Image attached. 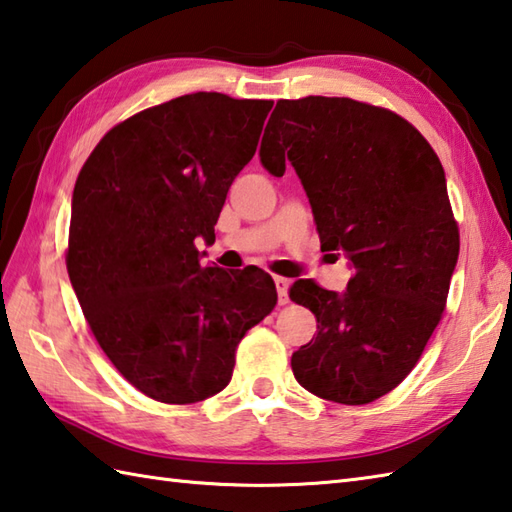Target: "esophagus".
Returning a JSON list of instances; mask_svg holds the SVG:
<instances>
[{"label":"esophagus","mask_w":512,"mask_h":512,"mask_svg":"<svg viewBox=\"0 0 512 512\" xmlns=\"http://www.w3.org/2000/svg\"><path fill=\"white\" fill-rule=\"evenodd\" d=\"M274 285H276V291H278V302H280V305H285V302H287L289 280L283 278V276H276V278H274Z\"/></svg>","instance_id":"1"}]
</instances>
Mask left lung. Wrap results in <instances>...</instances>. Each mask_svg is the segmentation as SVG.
Returning a JSON list of instances; mask_svg holds the SVG:
<instances>
[{"label": "left lung", "instance_id": "obj_1", "mask_svg": "<svg viewBox=\"0 0 512 512\" xmlns=\"http://www.w3.org/2000/svg\"><path fill=\"white\" fill-rule=\"evenodd\" d=\"M258 154L274 176L294 165L322 249L353 267L344 291L291 285L318 320L296 380L338 404L378 400L420 360L460 254L442 163L409 121L347 97L280 99Z\"/></svg>", "mask_w": 512, "mask_h": 512}]
</instances>
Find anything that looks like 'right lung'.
Instances as JSON below:
<instances>
[{
    "label": "right lung",
    "instance_id": "right-lung-1",
    "mask_svg": "<svg viewBox=\"0 0 512 512\" xmlns=\"http://www.w3.org/2000/svg\"><path fill=\"white\" fill-rule=\"evenodd\" d=\"M274 101L194 92L134 114L72 192L68 276L99 347L148 398L192 404L232 380L236 347L278 294L267 271L203 267L229 185Z\"/></svg>",
    "mask_w": 512,
    "mask_h": 512
}]
</instances>
